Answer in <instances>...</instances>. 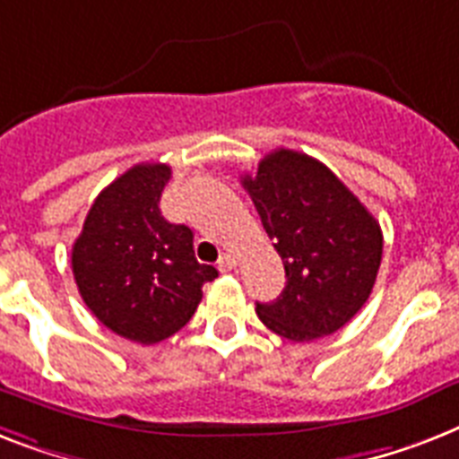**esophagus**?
Returning a JSON list of instances; mask_svg holds the SVG:
<instances>
[{
  "instance_id": "esophagus-1",
  "label": "esophagus",
  "mask_w": 459,
  "mask_h": 459,
  "mask_svg": "<svg viewBox=\"0 0 459 459\" xmlns=\"http://www.w3.org/2000/svg\"><path fill=\"white\" fill-rule=\"evenodd\" d=\"M234 267H237V258H234L232 253H222L218 260L220 273H230V270H234Z\"/></svg>"
}]
</instances>
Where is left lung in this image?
<instances>
[{
	"label": "left lung",
	"instance_id": "1",
	"mask_svg": "<svg viewBox=\"0 0 459 459\" xmlns=\"http://www.w3.org/2000/svg\"><path fill=\"white\" fill-rule=\"evenodd\" d=\"M241 185L281 255L287 287L255 303L260 322L293 343L329 336L369 299L384 237L375 215L325 163L277 149Z\"/></svg>",
	"mask_w": 459,
	"mask_h": 459
}]
</instances>
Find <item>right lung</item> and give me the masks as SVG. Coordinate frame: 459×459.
<instances>
[{
    "label": "right lung",
    "instance_id": "1",
    "mask_svg": "<svg viewBox=\"0 0 459 459\" xmlns=\"http://www.w3.org/2000/svg\"><path fill=\"white\" fill-rule=\"evenodd\" d=\"M172 170L139 163L99 194L73 244V277L104 327L134 343H159L196 313L204 284L218 277L194 258V234L160 215Z\"/></svg>",
    "mask_w": 459,
    "mask_h": 459
}]
</instances>
